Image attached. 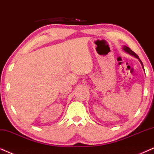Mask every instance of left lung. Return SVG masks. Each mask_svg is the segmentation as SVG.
I'll use <instances>...</instances> for the list:
<instances>
[{
    "instance_id": "left-lung-1",
    "label": "left lung",
    "mask_w": 154,
    "mask_h": 154,
    "mask_svg": "<svg viewBox=\"0 0 154 154\" xmlns=\"http://www.w3.org/2000/svg\"><path fill=\"white\" fill-rule=\"evenodd\" d=\"M122 50H124V52H126V53H128V54H129L130 55H131V56H134V57H136L137 58V59H138L139 60V61L140 62V63L141 64V66H142V67H143V69H144V67H143V63H142V62H141V60L139 59V57H138V55L137 54H135L134 53V52L132 51V50L130 49L129 48H128V47H126V46H125V45H124L123 46V48H122Z\"/></svg>"
}]
</instances>
